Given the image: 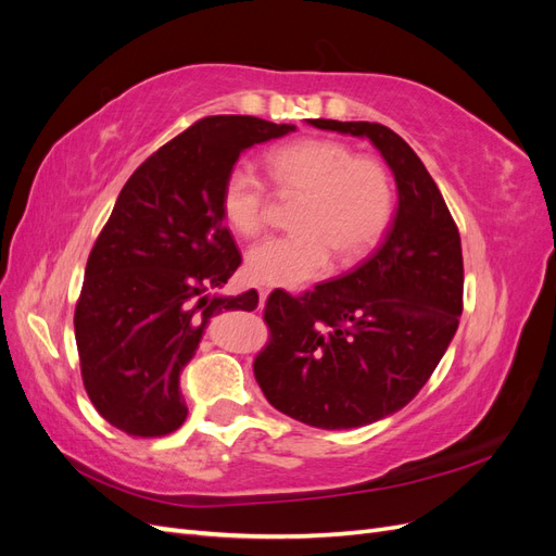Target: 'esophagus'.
Segmentation results:
<instances>
[{
    "mask_svg": "<svg viewBox=\"0 0 556 556\" xmlns=\"http://www.w3.org/2000/svg\"><path fill=\"white\" fill-rule=\"evenodd\" d=\"M257 296H260V304H264L268 296V288H257Z\"/></svg>",
    "mask_w": 556,
    "mask_h": 556,
    "instance_id": "esophagus-1",
    "label": "esophagus"
}]
</instances>
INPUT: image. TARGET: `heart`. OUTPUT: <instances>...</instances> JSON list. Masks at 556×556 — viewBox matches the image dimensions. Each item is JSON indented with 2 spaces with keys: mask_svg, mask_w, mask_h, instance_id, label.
<instances>
[{
  "mask_svg": "<svg viewBox=\"0 0 556 556\" xmlns=\"http://www.w3.org/2000/svg\"><path fill=\"white\" fill-rule=\"evenodd\" d=\"M268 180L280 197H301L292 213L296 231L268 237L245 255V278L271 288H299L325 276L333 255L352 262L366 255L390 227L394 188L387 166L357 155L348 143L306 137L264 155ZM271 192L248 162L229 166L220 211L233 233L257 237L266 227Z\"/></svg>",
  "mask_w": 556,
  "mask_h": 556,
  "instance_id": "obj_1",
  "label": "heart"
}]
</instances>
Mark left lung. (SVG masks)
<instances>
[{"instance_id":"left-lung-1","label":"left lung","mask_w":556,"mask_h":556,"mask_svg":"<svg viewBox=\"0 0 556 556\" xmlns=\"http://www.w3.org/2000/svg\"><path fill=\"white\" fill-rule=\"evenodd\" d=\"M371 139L394 172L399 208L355 271L292 296L268 294V341L252 362L266 401L317 429L392 415L422 390L464 308L457 223L422 160L380 123L311 121Z\"/></svg>"}]
</instances>
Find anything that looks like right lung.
Returning <instances> with one entry per match:
<instances>
[{
	"mask_svg": "<svg viewBox=\"0 0 556 556\" xmlns=\"http://www.w3.org/2000/svg\"><path fill=\"white\" fill-rule=\"evenodd\" d=\"M292 125L208 115L129 176L90 250L76 301L80 376L97 413L131 439L176 431L188 406L178 378L208 317L257 306V292L208 296L241 264L220 188L241 150Z\"/></svg>",
	"mask_w": 556,
	"mask_h": 556,
	"instance_id": "add662e5",
	"label": "right lung"
}]
</instances>
